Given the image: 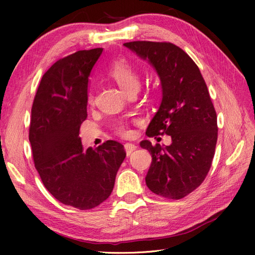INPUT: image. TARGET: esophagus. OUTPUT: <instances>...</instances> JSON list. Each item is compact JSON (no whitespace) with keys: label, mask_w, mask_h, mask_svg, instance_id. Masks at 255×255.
<instances>
[{"label":"esophagus","mask_w":255,"mask_h":255,"mask_svg":"<svg viewBox=\"0 0 255 255\" xmlns=\"http://www.w3.org/2000/svg\"><path fill=\"white\" fill-rule=\"evenodd\" d=\"M125 149H126V152H127V155L129 156L130 154H132L137 149V145L134 144V143H126Z\"/></svg>","instance_id":"34e87169"}]
</instances>
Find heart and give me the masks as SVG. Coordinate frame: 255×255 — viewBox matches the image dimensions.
<instances>
[{"instance_id": "b5f03b06", "label": "heart", "mask_w": 255, "mask_h": 255, "mask_svg": "<svg viewBox=\"0 0 255 255\" xmlns=\"http://www.w3.org/2000/svg\"><path fill=\"white\" fill-rule=\"evenodd\" d=\"M107 73H109L111 78L118 84V86L125 91L126 95H128L130 92H134V91L137 92L139 90V87H140L139 76H138L135 69L128 60L126 59L115 60L111 65L109 72ZM88 101L89 102L92 101L91 94H89ZM115 129L116 132L122 136H127L129 133L127 125H125V123L122 122L117 123V125L115 126Z\"/></svg>"}]
</instances>
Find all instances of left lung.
<instances>
[{"label": "left lung", "instance_id": "8db88e82", "mask_svg": "<svg viewBox=\"0 0 255 255\" xmlns=\"http://www.w3.org/2000/svg\"><path fill=\"white\" fill-rule=\"evenodd\" d=\"M156 71L161 102L145 134L169 135L171 144L140 146L152 155L145 183L167 199H182L204 181L214 158L217 116L198 66L170 42L133 41L123 44Z\"/></svg>", "mask_w": 255, "mask_h": 255}]
</instances>
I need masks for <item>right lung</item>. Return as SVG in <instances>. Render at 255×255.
<instances>
[{"label": "right lung", "mask_w": 255, "mask_h": 255, "mask_svg": "<svg viewBox=\"0 0 255 255\" xmlns=\"http://www.w3.org/2000/svg\"><path fill=\"white\" fill-rule=\"evenodd\" d=\"M102 48L57 60L42 76L32 107L29 142L35 167L59 202L90 210L112 194L125 146L107 140L83 150L80 127L87 118L88 85Z\"/></svg>", "instance_id": "add662e5"}]
</instances>
